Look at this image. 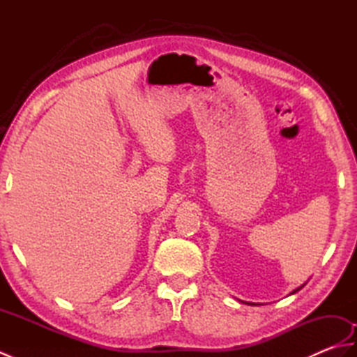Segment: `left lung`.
<instances>
[{"mask_svg":"<svg viewBox=\"0 0 357 357\" xmlns=\"http://www.w3.org/2000/svg\"><path fill=\"white\" fill-rule=\"evenodd\" d=\"M301 288H302V287H301ZM301 288H296V290H294L293 293H296V291H299V290H301Z\"/></svg>","mask_w":357,"mask_h":357,"instance_id":"1","label":"left lung"}]
</instances>
